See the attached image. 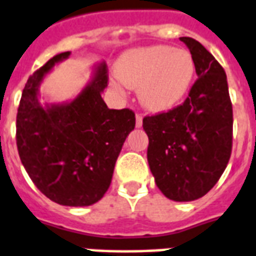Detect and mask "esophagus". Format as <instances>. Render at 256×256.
<instances>
[{
	"mask_svg": "<svg viewBox=\"0 0 256 256\" xmlns=\"http://www.w3.org/2000/svg\"><path fill=\"white\" fill-rule=\"evenodd\" d=\"M142 126H143V117L136 114V128H142Z\"/></svg>",
	"mask_w": 256,
	"mask_h": 256,
	"instance_id": "obj_1",
	"label": "esophagus"
}]
</instances>
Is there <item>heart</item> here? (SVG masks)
<instances>
[{"mask_svg":"<svg viewBox=\"0 0 256 256\" xmlns=\"http://www.w3.org/2000/svg\"><path fill=\"white\" fill-rule=\"evenodd\" d=\"M196 74L189 51L168 46L130 50L116 62V76L130 89H138L140 104L151 112H167L182 101Z\"/></svg>","mask_w":256,"mask_h":256,"instance_id":"b5f03b06","label":"heart"}]
</instances>
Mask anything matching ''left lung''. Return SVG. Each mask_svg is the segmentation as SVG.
Listing matches in <instances>:
<instances>
[{"mask_svg":"<svg viewBox=\"0 0 256 256\" xmlns=\"http://www.w3.org/2000/svg\"><path fill=\"white\" fill-rule=\"evenodd\" d=\"M188 46L198 80L185 102L143 118L150 170L167 198L194 201L208 193L226 170L232 150V104L226 71L202 44Z\"/></svg>","mask_w":256,"mask_h":256,"instance_id":"1","label":"left lung"}]
</instances>
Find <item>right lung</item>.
Listing matches in <instances>:
<instances>
[{"label":"right lung","instance_id":"right-lung-1","mask_svg":"<svg viewBox=\"0 0 256 256\" xmlns=\"http://www.w3.org/2000/svg\"><path fill=\"white\" fill-rule=\"evenodd\" d=\"M70 51L55 55L28 78L17 110L16 140L21 163L36 188L54 202L89 206L110 186L122 144L135 128V113L109 109L101 97L108 86L105 62L68 102L39 100V88Z\"/></svg>","mask_w":256,"mask_h":256}]
</instances>
